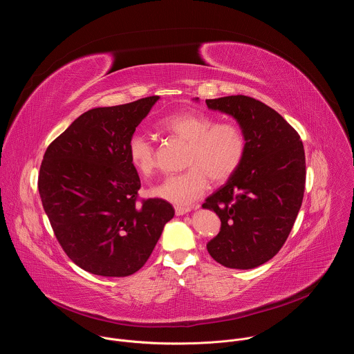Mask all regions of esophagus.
Masks as SVG:
<instances>
[{
    "mask_svg": "<svg viewBox=\"0 0 354 354\" xmlns=\"http://www.w3.org/2000/svg\"><path fill=\"white\" fill-rule=\"evenodd\" d=\"M193 209H196V207H189V206H176V207H175V213H176V216H183V214H187L189 212H192Z\"/></svg>",
    "mask_w": 354,
    "mask_h": 354,
    "instance_id": "esophagus-1",
    "label": "esophagus"
}]
</instances>
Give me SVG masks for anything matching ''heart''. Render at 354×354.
<instances>
[{
	"instance_id": "1",
	"label": "heart",
	"mask_w": 354,
	"mask_h": 354,
	"mask_svg": "<svg viewBox=\"0 0 354 354\" xmlns=\"http://www.w3.org/2000/svg\"><path fill=\"white\" fill-rule=\"evenodd\" d=\"M157 129L169 137L187 142L185 172L165 178L151 189V194L185 206L200 197L216 183L228 180L242 165L248 140L243 129L235 122H217L209 113L183 111L162 118ZM127 158L141 176L148 178L157 167L156 147L147 137L133 134L127 141Z\"/></svg>"
}]
</instances>
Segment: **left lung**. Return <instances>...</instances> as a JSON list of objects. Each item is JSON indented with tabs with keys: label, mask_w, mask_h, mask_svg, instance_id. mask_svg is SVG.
Masks as SVG:
<instances>
[{
	"label": "left lung",
	"mask_w": 354,
	"mask_h": 354,
	"mask_svg": "<svg viewBox=\"0 0 354 354\" xmlns=\"http://www.w3.org/2000/svg\"><path fill=\"white\" fill-rule=\"evenodd\" d=\"M206 104L234 116L248 140L239 169L201 205L221 220L207 250L225 268L254 269L277 254L295 223L306 190L304 145L281 115L255 97L231 95Z\"/></svg>",
	"instance_id": "left-lung-1"
}]
</instances>
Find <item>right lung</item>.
<instances>
[{"mask_svg": "<svg viewBox=\"0 0 354 354\" xmlns=\"http://www.w3.org/2000/svg\"><path fill=\"white\" fill-rule=\"evenodd\" d=\"M160 96L85 112L50 142L39 171L43 209L67 257L105 277L140 270L175 210L162 198L138 200L127 141Z\"/></svg>", "mask_w": 354, "mask_h": 354, "instance_id": "1", "label": "right lung"}]
</instances>
